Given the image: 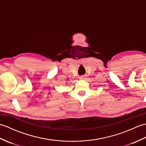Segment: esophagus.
<instances>
[{"instance_id": "1", "label": "esophagus", "mask_w": 146, "mask_h": 146, "mask_svg": "<svg viewBox=\"0 0 146 146\" xmlns=\"http://www.w3.org/2000/svg\"><path fill=\"white\" fill-rule=\"evenodd\" d=\"M79 79L80 80H85V76H81L79 78Z\"/></svg>"}]
</instances>
